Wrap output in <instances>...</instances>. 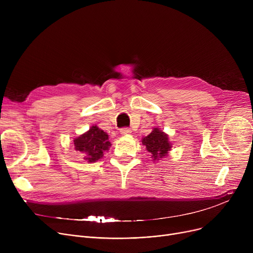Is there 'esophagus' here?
<instances>
[{
	"mask_svg": "<svg viewBox=\"0 0 253 253\" xmlns=\"http://www.w3.org/2000/svg\"><path fill=\"white\" fill-rule=\"evenodd\" d=\"M120 133H121L122 135H128V134L131 133V130L129 128H127V127H124V128H122L121 130H120Z\"/></svg>",
	"mask_w": 253,
	"mask_h": 253,
	"instance_id": "obj_1",
	"label": "esophagus"
}]
</instances>
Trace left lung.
Masks as SVG:
<instances>
[{
  "label": "left lung",
  "mask_w": 253,
  "mask_h": 253,
  "mask_svg": "<svg viewBox=\"0 0 253 253\" xmlns=\"http://www.w3.org/2000/svg\"><path fill=\"white\" fill-rule=\"evenodd\" d=\"M142 144H144L148 152L152 154L154 160L165 157L171 148L167 135L158 128H155L152 133L142 138Z\"/></svg>",
  "instance_id": "1"
}]
</instances>
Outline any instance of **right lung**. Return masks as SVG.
I'll use <instances>...</instances> for the list:
<instances>
[{
    "instance_id": "add662e5",
    "label": "right lung",
    "mask_w": 253,
    "mask_h": 253,
    "mask_svg": "<svg viewBox=\"0 0 253 253\" xmlns=\"http://www.w3.org/2000/svg\"><path fill=\"white\" fill-rule=\"evenodd\" d=\"M75 149L85 154L88 162H95L103 156V153L111 147L109 135L97 126H92L85 134L74 140Z\"/></svg>"
}]
</instances>
